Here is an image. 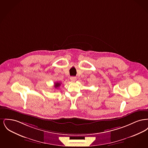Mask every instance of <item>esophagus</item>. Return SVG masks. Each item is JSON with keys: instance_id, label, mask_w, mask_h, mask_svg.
Listing matches in <instances>:
<instances>
[{"instance_id": "obj_1", "label": "esophagus", "mask_w": 148, "mask_h": 148, "mask_svg": "<svg viewBox=\"0 0 148 148\" xmlns=\"http://www.w3.org/2000/svg\"><path fill=\"white\" fill-rule=\"evenodd\" d=\"M71 81H72V82H74L77 80V77H71Z\"/></svg>"}]
</instances>
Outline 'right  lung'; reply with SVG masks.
Returning <instances> with one entry per match:
<instances>
[{
  "label": "right lung",
  "instance_id": "add662e5",
  "mask_svg": "<svg viewBox=\"0 0 148 148\" xmlns=\"http://www.w3.org/2000/svg\"><path fill=\"white\" fill-rule=\"evenodd\" d=\"M60 85H61V83H56L54 84V87L56 89L57 88L59 87L60 86Z\"/></svg>",
  "mask_w": 148,
  "mask_h": 148
}]
</instances>
